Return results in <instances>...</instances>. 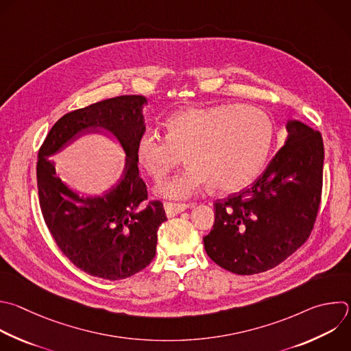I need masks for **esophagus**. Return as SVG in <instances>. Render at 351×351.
I'll list each match as a JSON object with an SVG mask.
<instances>
[{"label": "esophagus", "instance_id": "esophagus-1", "mask_svg": "<svg viewBox=\"0 0 351 351\" xmlns=\"http://www.w3.org/2000/svg\"><path fill=\"white\" fill-rule=\"evenodd\" d=\"M193 204H179V202H164V209L168 217H173L178 213L186 210L187 208H191Z\"/></svg>", "mask_w": 351, "mask_h": 351}]
</instances>
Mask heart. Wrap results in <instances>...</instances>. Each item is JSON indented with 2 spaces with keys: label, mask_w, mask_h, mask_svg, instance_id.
I'll list each match as a JSON object with an SVG mask.
<instances>
[{
  "label": "heart",
  "mask_w": 351,
  "mask_h": 351,
  "mask_svg": "<svg viewBox=\"0 0 351 351\" xmlns=\"http://www.w3.org/2000/svg\"><path fill=\"white\" fill-rule=\"evenodd\" d=\"M165 127V136L153 130L141 134L135 158L149 176L161 180L183 154L187 167L156 189L168 198H189L209 183L219 193L245 187L263 168L274 139L270 117L248 104L179 110Z\"/></svg>",
  "instance_id": "heart-1"
}]
</instances>
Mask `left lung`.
Masks as SVG:
<instances>
[{
	"mask_svg": "<svg viewBox=\"0 0 351 351\" xmlns=\"http://www.w3.org/2000/svg\"><path fill=\"white\" fill-rule=\"evenodd\" d=\"M288 138L265 172L239 194L213 204L215 223L204 247L224 270L267 271L308 239L321 202L324 143L318 131L291 120Z\"/></svg>",
	"mask_w": 351,
	"mask_h": 351,
	"instance_id": "8db88e82",
	"label": "left lung"
}]
</instances>
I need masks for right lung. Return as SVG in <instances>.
I'll return each instance as SVG.
<instances>
[{
    "mask_svg": "<svg viewBox=\"0 0 351 351\" xmlns=\"http://www.w3.org/2000/svg\"><path fill=\"white\" fill-rule=\"evenodd\" d=\"M146 103L145 96L123 95L67 112L38 152L40 206L52 239L74 266L103 280H124L147 267L156 256L158 227L167 220L161 201L147 202L135 158L136 141L146 131ZM90 130L115 137L128 158L115 186L101 196L80 197L60 180L49 157Z\"/></svg>",
    "mask_w": 351,
    "mask_h": 351,
    "instance_id": "1",
    "label": "right lung"
}]
</instances>
